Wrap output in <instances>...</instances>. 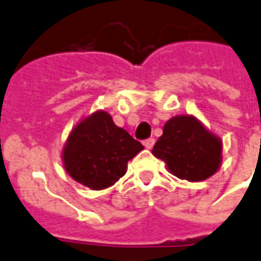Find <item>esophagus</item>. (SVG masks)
Returning a JSON list of instances; mask_svg holds the SVG:
<instances>
[{
    "label": "esophagus",
    "mask_w": 261,
    "mask_h": 261,
    "mask_svg": "<svg viewBox=\"0 0 261 261\" xmlns=\"http://www.w3.org/2000/svg\"><path fill=\"white\" fill-rule=\"evenodd\" d=\"M153 144H155V139H153V137H149V139H147V140L144 141L145 148L151 149L153 147Z\"/></svg>",
    "instance_id": "obj_1"
}]
</instances>
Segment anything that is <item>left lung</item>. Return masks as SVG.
Segmentation results:
<instances>
[{"instance_id": "obj_1", "label": "left lung", "mask_w": 261, "mask_h": 261, "mask_svg": "<svg viewBox=\"0 0 261 261\" xmlns=\"http://www.w3.org/2000/svg\"><path fill=\"white\" fill-rule=\"evenodd\" d=\"M152 153L166 162L171 174L196 182L218 170L222 143L195 117H174L163 126V135L153 145Z\"/></svg>"}]
</instances>
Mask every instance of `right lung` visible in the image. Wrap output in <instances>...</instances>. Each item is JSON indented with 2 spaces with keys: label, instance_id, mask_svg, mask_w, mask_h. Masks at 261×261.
<instances>
[{
  "label": "right lung",
  "instance_id": "add662e5",
  "mask_svg": "<svg viewBox=\"0 0 261 261\" xmlns=\"http://www.w3.org/2000/svg\"><path fill=\"white\" fill-rule=\"evenodd\" d=\"M143 148L108 113L96 112L72 130L62 158L74 181L99 191L114 185Z\"/></svg>",
  "mask_w": 261,
  "mask_h": 261
}]
</instances>
